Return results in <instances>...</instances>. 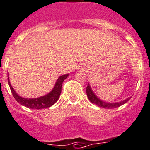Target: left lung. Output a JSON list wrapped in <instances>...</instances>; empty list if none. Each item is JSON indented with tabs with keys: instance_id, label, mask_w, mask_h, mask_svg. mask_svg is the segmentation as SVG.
Listing matches in <instances>:
<instances>
[{
	"instance_id": "obj_1",
	"label": "left lung",
	"mask_w": 150,
	"mask_h": 150,
	"mask_svg": "<svg viewBox=\"0 0 150 150\" xmlns=\"http://www.w3.org/2000/svg\"><path fill=\"white\" fill-rule=\"evenodd\" d=\"M86 95H87V97L89 98V100H90V102L95 103V104L98 106V107H103L104 109H114L117 108V107H119L120 106L127 103L131 98V97L127 98V99L122 100V101L115 102V103H108V102L103 101V100H100V98H98L96 96V94L93 92L92 89H91V86L89 83H88L87 86H86Z\"/></svg>"
}]
</instances>
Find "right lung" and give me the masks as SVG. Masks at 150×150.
<instances>
[{
  "label": "right lung",
  "mask_w": 150,
  "mask_h": 150,
  "mask_svg": "<svg viewBox=\"0 0 150 150\" xmlns=\"http://www.w3.org/2000/svg\"><path fill=\"white\" fill-rule=\"evenodd\" d=\"M68 76L69 74H66V75L60 76L57 79V81H56L54 88L50 93L41 96V97L37 98H22L20 96H18L15 92V89L11 86L9 75H8V83H9V87H10L11 92L13 95V97L15 98V99L18 103L24 106V107L33 109V110H40V109L51 107L58 100L61 92V86H62L63 82Z\"/></svg>",
  "instance_id": "add662e5"
}]
</instances>
